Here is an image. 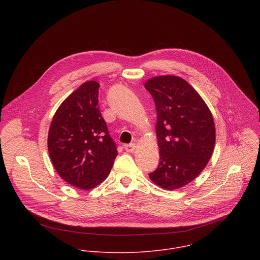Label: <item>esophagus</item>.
<instances>
[{
	"mask_svg": "<svg viewBox=\"0 0 260 260\" xmlns=\"http://www.w3.org/2000/svg\"><path fill=\"white\" fill-rule=\"evenodd\" d=\"M124 148H125V150H126L127 152L132 153V152H134V150L136 148V145H135L134 143H130V144L125 145V146H124Z\"/></svg>",
	"mask_w": 260,
	"mask_h": 260,
	"instance_id": "obj_1",
	"label": "esophagus"
}]
</instances>
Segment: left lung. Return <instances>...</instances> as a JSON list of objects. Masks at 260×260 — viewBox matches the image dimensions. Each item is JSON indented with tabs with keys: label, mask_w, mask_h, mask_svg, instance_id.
<instances>
[{
	"label": "left lung",
	"mask_w": 260,
	"mask_h": 260,
	"mask_svg": "<svg viewBox=\"0 0 260 260\" xmlns=\"http://www.w3.org/2000/svg\"><path fill=\"white\" fill-rule=\"evenodd\" d=\"M144 86L155 102L160 154L159 165L149 178L166 190L183 187L201 173L212 155V114L194 88L180 77H154Z\"/></svg>",
	"instance_id": "obj_1"
}]
</instances>
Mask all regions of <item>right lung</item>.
<instances>
[{
	"instance_id": "1",
	"label": "right lung",
	"mask_w": 260,
	"mask_h": 260,
	"mask_svg": "<svg viewBox=\"0 0 260 260\" xmlns=\"http://www.w3.org/2000/svg\"><path fill=\"white\" fill-rule=\"evenodd\" d=\"M99 83L82 84L55 113L48 134L53 166L69 184L92 189L106 179L118 154L98 106Z\"/></svg>"
}]
</instances>
